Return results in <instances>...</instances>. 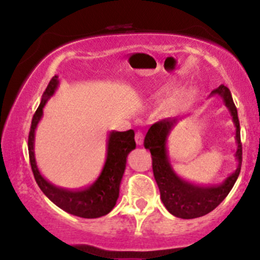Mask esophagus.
<instances>
[{"label": "esophagus", "mask_w": 260, "mask_h": 260, "mask_svg": "<svg viewBox=\"0 0 260 260\" xmlns=\"http://www.w3.org/2000/svg\"><path fill=\"white\" fill-rule=\"evenodd\" d=\"M136 143H137L138 146H141L143 143V133L142 132H137L136 133Z\"/></svg>", "instance_id": "1"}]
</instances>
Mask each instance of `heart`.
Instances as JSON below:
<instances>
[{
	"mask_svg": "<svg viewBox=\"0 0 260 260\" xmlns=\"http://www.w3.org/2000/svg\"><path fill=\"white\" fill-rule=\"evenodd\" d=\"M183 102H185V98H180V99H179V101H177V102H176V103H175V104H174V106H175V107L180 106V104H182V103H183Z\"/></svg>",
	"mask_w": 260,
	"mask_h": 260,
	"instance_id": "1",
	"label": "heart"
}]
</instances>
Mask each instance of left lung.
<instances>
[{
    "label": "left lung",
    "mask_w": 260,
    "mask_h": 260,
    "mask_svg": "<svg viewBox=\"0 0 260 260\" xmlns=\"http://www.w3.org/2000/svg\"><path fill=\"white\" fill-rule=\"evenodd\" d=\"M217 94L222 98L224 104L229 109L235 125V141H237L238 161L237 170L226 177L224 182L215 186H200L182 180L176 175L170 164L167 154V140L182 118H166L151 125L145 137V148L149 149L152 156L153 176L158 185L161 200L166 209L175 216L181 219H195L204 216L214 210L228 196L234 186L242 169V142H240V124L238 111L233 102L230 90L225 85H220L211 91V95Z\"/></svg>",
    "instance_id": "left-lung-1"
}]
</instances>
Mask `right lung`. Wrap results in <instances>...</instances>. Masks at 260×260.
<instances>
[{
  "label": "right lung",
  "instance_id": "add662e5",
  "mask_svg": "<svg viewBox=\"0 0 260 260\" xmlns=\"http://www.w3.org/2000/svg\"><path fill=\"white\" fill-rule=\"evenodd\" d=\"M59 85V77L55 75L50 80L41 98V103L34 114L28 133V157H30L31 170L36 183L44 193L55 204L69 214L85 219H95L111 212L119 198V186L127 164V156L136 148L135 131L125 132L112 131L107 141V158L103 170L98 179L90 186L81 190H69L52 185L40 174L36 165L34 142H35V129L43 117V109L48 103L50 96Z\"/></svg>",
  "mask_w": 260,
  "mask_h": 260
}]
</instances>
